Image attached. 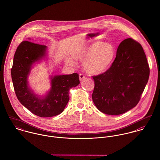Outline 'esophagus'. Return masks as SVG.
Masks as SVG:
<instances>
[{
  "label": "esophagus",
  "instance_id": "1",
  "mask_svg": "<svg viewBox=\"0 0 160 160\" xmlns=\"http://www.w3.org/2000/svg\"><path fill=\"white\" fill-rule=\"evenodd\" d=\"M84 78H85V76H84V74H79V80H80V81H82V79H84Z\"/></svg>",
  "mask_w": 160,
  "mask_h": 160
}]
</instances>
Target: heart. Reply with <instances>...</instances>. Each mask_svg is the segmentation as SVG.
<instances>
[{
    "label": "heart",
    "mask_w": 160,
    "mask_h": 160,
    "mask_svg": "<svg viewBox=\"0 0 160 160\" xmlns=\"http://www.w3.org/2000/svg\"><path fill=\"white\" fill-rule=\"evenodd\" d=\"M115 55V49L112 44L98 41L82 48L74 54V58L84 62V68L88 74L98 75L111 67ZM68 62L73 63L70 59Z\"/></svg>",
    "instance_id": "b5f03b06"
}]
</instances>
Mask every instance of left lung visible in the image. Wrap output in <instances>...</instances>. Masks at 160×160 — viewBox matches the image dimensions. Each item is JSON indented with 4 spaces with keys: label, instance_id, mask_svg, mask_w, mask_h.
<instances>
[{
    "label": "left lung",
    "instance_id": "left-lung-1",
    "mask_svg": "<svg viewBox=\"0 0 160 160\" xmlns=\"http://www.w3.org/2000/svg\"><path fill=\"white\" fill-rule=\"evenodd\" d=\"M150 75L146 55L141 45L131 38L122 41L110 68L93 76V102L101 112L124 113L135 107Z\"/></svg>",
    "mask_w": 160,
    "mask_h": 160
}]
</instances>
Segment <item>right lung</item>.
I'll return each mask as SVG.
<instances>
[{
  "label": "right lung",
  "instance_id": "add662e5",
  "mask_svg": "<svg viewBox=\"0 0 160 160\" xmlns=\"http://www.w3.org/2000/svg\"><path fill=\"white\" fill-rule=\"evenodd\" d=\"M47 47L23 41L17 48L11 75L15 94L23 106L38 116L47 118L62 113L69 100V91L79 84V75L51 76L50 91L38 95L30 88L28 78L33 65L45 59Z\"/></svg>",
  "mask_w": 160,
  "mask_h": 160
}]
</instances>
